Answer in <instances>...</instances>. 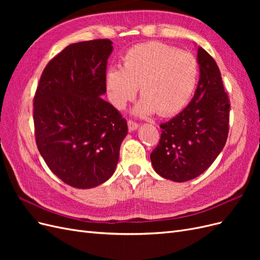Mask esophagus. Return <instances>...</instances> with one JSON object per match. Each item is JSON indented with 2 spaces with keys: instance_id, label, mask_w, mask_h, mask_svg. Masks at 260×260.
Listing matches in <instances>:
<instances>
[{
  "instance_id": "esophagus-1",
  "label": "esophagus",
  "mask_w": 260,
  "mask_h": 260,
  "mask_svg": "<svg viewBox=\"0 0 260 260\" xmlns=\"http://www.w3.org/2000/svg\"><path fill=\"white\" fill-rule=\"evenodd\" d=\"M128 128H129V131H136L139 128V124L135 121L129 120L128 121Z\"/></svg>"
}]
</instances>
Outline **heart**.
<instances>
[{"instance_id":"heart-1","label":"heart","mask_w":260,"mask_h":260,"mask_svg":"<svg viewBox=\"0 0 260 260\" xmlns=\"http://www.w3.org/2000/svg\"><path fill=\"white\" fill-rule=\"evenodd\" d=\"M199 61L193 54L161 42L135 45L122 57V67L112 66L105 75L109 102L122 109L136 96L137 116H172L187 105L199 82Z\"/></svg>"}]
</instances>
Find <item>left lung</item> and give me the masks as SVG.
Wrapping results in <instances>:
<instances>
[{
    "label": "left lung",
    "instance_id": "1",
    "mask_svg": "<svg viewBox=\"0 0 260 260\" xmlns=\"http://www.w3.org/2000/svg\"><path fill=\"white\" fill-rule=\"evenodd\" d=\"M200 79L190 103L161 123V137L151 154L154 170L175 182L202 175L223 149L229 132L230 103L220 70L210 55L198 48Z\"/></svg>",
    "mask_w": 260,
    "mask_h": 260
}]
</instances>
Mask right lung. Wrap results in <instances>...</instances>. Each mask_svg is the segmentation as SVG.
<instances>
[{"label": "right lung", "instance_id": "right-lung-1", "mask_svg": "<svg viewBox=\"0 0 260 260\" xmlns=\"http://www.w3.org/2000/svg\"><path fill=\"white\" fill-rule=\"evenodd\" d=\"M107 39L73 43L43 70L34 102L36 142L62 182L91 188L113 176L128 125L106 93Z\"/></svg>", "mask_w": 260, "mask_h": 260}]
</instances>
